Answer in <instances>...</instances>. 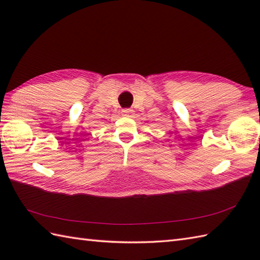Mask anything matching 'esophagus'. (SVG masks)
<instances>
[{"mask_svg":"<svg viewBox=\"0 0 260 260\" xmlns=\"http://www.w3.org/2000/svg\"><path fill=\"white\" fill-rule=\"evenodd\" d=\"M134 115V110L131 108H125L123 109V116H126V117H132Z\"/></svg>","mask_w":260,"mask_h":260,"instance_id":"obj_1","label":"esophagus"}]
</instances>
